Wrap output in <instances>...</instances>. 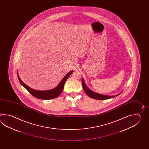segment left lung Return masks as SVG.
<instances>
[{
	"mask_svg": "<svg viewBox=\"0 0 149 149\" xmlns=\"http://www.w3.org/2000/svg\"><path fill=\"white\" fill-rule=\"evenodd\" d=\"M82 85L84 90L86 94L87 95L91 98L96 99V100H107L109 98H113L114 97H116L119 94H120L121 93H122V92H121L120 93L116 95L108 96V95H102V94H98L97 93L93 92L87 87V86L86 85L84 81V79H83V78H82Z\"/></svg>",
	"mask_w": 149,
	"mask_h": 149,
	"instance_id": "obj_1",
	"label": "left lung"
}]
</instances>
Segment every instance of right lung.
<instances>
[{
  "mask_svg": "<svg viewBox=\"0 0 149 149\" xmlns=\"http://www.w3.org/2000/svg\"><path fill=\"white\" fill-rule=\"evenodd\" d=\"M72 72H73V71H70L64 77L57 86H56L55 88L52 89L51 90H48V91H37V90L31 88L28 86L26 85L21 80L19 76L18 72H17V77L21 84L25 89H26L27 91L36 98L41 99V100H50V99L56 98L60 95L63 90L64 84L66 82L67 79Z\"/></svg>",
  "mask_w": 149,
  "mask_h": 149,
  "instance_id": "add662e5",
  "label": "right lung"
}]
</instances>
